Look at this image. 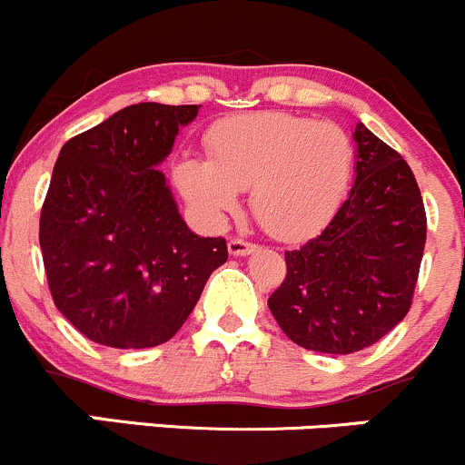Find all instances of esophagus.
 <instances>
[{"instance_id": "34e87169", "label": "esophagus", "mask_w": 465, "mask_h": 465, "mask_svg": "<svg viewBox=\"0 0 465 465\" xmlns=\"http://www.w3.org/2000/svg\"><path fill=\"white\" fill-rule=\"evenodd\" d=\"M227 249H229V253H232V256H249V253H253L256 252V245H253V242H245V241H241V238H232V241L227 242Z\"/></svg>"}]
</instances>
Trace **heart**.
I'll list each match as a JSON object with an SVG mask.
<instances>
[{
    "label": "heart",
    "mask_w": 465,
    "mask_h": 465,
    "mask_svg": "<svg viewBox=\"0 0 465 465\" xmlns=\"http://www.w3.org/2000/svg\"><path fill=\"white\" fill-rule=\"evenodd\" d=\"M212 158L183 155L175 187L207 224H223L252 189V212L281 241L321 232L350 189L354 146L336 124L290 114L227 117L209 131Z\"/></svg>",
    "instance_id": "obj_1"
}]
</instances>
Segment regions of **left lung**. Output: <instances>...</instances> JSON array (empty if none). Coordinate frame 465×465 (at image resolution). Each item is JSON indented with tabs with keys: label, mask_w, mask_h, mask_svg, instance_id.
I'll use <instances>...</instances> for the list:
<instances>
[{
	"label": "left lung",
	"mask_w": 465,
	"mask_h": 465,
	"mask_svg": "<svg viewBox=\"0 0 465 465\" xmlns=\"http://www.w3.org/2000/svg\"><path fill=\"white\" fill-rule=\"evenodd\" d=\"M354 184L325 229L285 252L287 276L270 296L287 339L322 354L370 348L405 319L426 247V209L412 169L363 122Z\"/></svg>",
	"instance_id": "1"
}]
</instances>
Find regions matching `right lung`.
I'll use <instances>...</instances> for the list:
<instances>
[{"mask_svg": "<svg viewBox=\"0 0 465 465\" xmlns=\"http://www.w3.org/2000/svg\"><path fill=\"white\" fill-rule=\"evenodd\" d=\"M198 104L140 102L62 146L39 218L55 307L106 348L167 343L184 325L224 238L187 227L158 167Z\"/></svg>", "mask_w": 465, "mask_h": 465, "instance_id": "1", "label": "right lung"}]
</instances>
